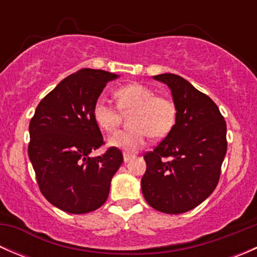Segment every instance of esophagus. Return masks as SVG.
<instances>
[{"mask_svg":"<svg viewBox=\"0 0 257 257\" xmlns=\"http://www.w3.org/2000/svg\"><path fill=\"white\" fill-rule=\"evenodd\" d=\"M134 157H132V155H129V154H126V153H124L123 154V159H124V163H128V162H131L132 159H133Z\"/></svg>","mask_w":257,"mask_h":257,"instance_id":"obj_1","label":"esophagus"}]
</instances>
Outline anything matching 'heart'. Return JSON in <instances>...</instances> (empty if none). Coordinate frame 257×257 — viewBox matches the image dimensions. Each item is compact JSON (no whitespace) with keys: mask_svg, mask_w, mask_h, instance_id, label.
Returning <instances> with one entry per match:
<instances>
[{"mask_svg":"<svg viewBox=\"0 0 257 257\" xmlns=\"http://www.w3.org/2000/svg\"><path fill=\"white\" fill-rule=\"evenodd\" d=\"M118 107L129 114L132 126L114 133L108 143L112 147L134 153L145 144L149 136L163 138L175 124L177 109L174 103L165 97L155 95L152 88L141 83H132L115 90ZM93 118L103 131L113 132L120 121V113L109 100L99 97L93 104Z\"/></svg>","mask_w":257,"mask_h":257,"instance_id":"b5f03b06","label":"heart"}]
</instances>
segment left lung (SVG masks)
Wrapping results in <instances>:
<instances>
[{
    "label": "left lung",
    "mask_w": 257,
    "mask_h": 257,
    "mask_svg": "<svg viewBox=\"0 0 257 257\" xmlns=\"http://www.w3.org/2000/svg\"><path fill=\"white\" fill-rule=\"evenodd\" d=\"M172 92L177 118L172 131L147 163L142 191L152 208L181 214L211 195L226 154V123L217 105L183 77L163 73L153 77Z\"/></svg>",
    "instance_id": "obj_1"
}]
</instances>
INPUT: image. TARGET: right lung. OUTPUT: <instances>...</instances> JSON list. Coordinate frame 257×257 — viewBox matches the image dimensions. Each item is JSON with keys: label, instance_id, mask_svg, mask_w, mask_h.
<instances>
[{"label": "right lung", "instance_id": "obj_1", "mask_svg": "<svg viewBox=\"0 0 257 257\" xmlns=\"http://www.w3.org/2000/svg\"><path fill=\"white\" fill-rule=\"evenodd\" d=\"M118 77L100 69H80L58 83L31 119L28 157L41 193L69 214L100 208L123 163V154L115 147L100 157H89L103 144L93 104L107 83Z\"/></svg>", "mask_w": 257, "mask_h": 257}]
</instances>
